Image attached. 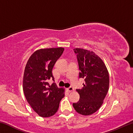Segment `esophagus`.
I'll use <instances>...</instances> for the list:
<instances>
[{
	"label": "esophagus",
	"instance_id": "esophagus-1",
	"mask_svg": "<svg viewBox=\"0 0 133 133\" xmlns=\"http://www.w3.org/2000/svg\"><path fill=\"white\" fill-rule=\"evenodd\" d=\"M67 90L69 91H73L74 90V89L72 86H70L69 88H67Z\"/></svg>",
	"mask_w": 133,
	"mask_h": 133
}]
</instances>
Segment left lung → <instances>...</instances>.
I'll return each mask as SVG.
<instances>
[{
	"label": "left lung",
	"instance_id": "1",
	"mask_svg": "<svg viewBox=\"0 0 133 133\" xmlns=\"http://www.w3.org/2000/svg\"><path fill=\"white\" fill-rule=\"evenodd\" d=\"M79 72V78L84 79L82 89H76L80 100L73 103L78 113L91 115L100 109L109 90V75L103 60L93 51L75 49Z\"/></svg>",
	"mask_w": 133,
	"mask_h": 133
}]
</instances>
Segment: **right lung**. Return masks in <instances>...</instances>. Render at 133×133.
Instances as JSON below:
<instances>
[{"mask_svg":"<svg viewBox=\"0 0 133 133\" xmlns=\"http://www.w3.org/2000/svg\"><path fill=\"white\" fill-rule=\"evenodd\" d=\"M64 48L42 49L33 53L24 69L23 89L27 101L33 110L42 117H49L57 111L60 100L64 96L63 88L55 83L52 70L63 53Z\"/></svg>","mask_w":133,"mask_h":133,"instance_id":"right-lung-1","label":"right lung"}]
</instances>
